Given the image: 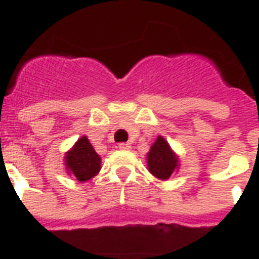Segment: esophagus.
<instances>
[{
    "instance_id": "obj_1",
    "label": "esophagus",
    "mask_w": 259,
    "mask_h": 259,
    "mask_svg": "<svg viewBox=\"0 0 259 259\" xmlns=\"http://www.w3.org/2000/svg\"><path fill=\"white\" fill-rule=\"evenodd\" d=\"M118 147H120V150H130V148H132V145H130L129 142H123V143H120Z\"/></svg>"
}]
</instances>
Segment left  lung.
Returning <instances> with one entry per match:
<instances>
[{
  "mask_svg": "<svg viewBox=\"0 0 259 259\" xmlns=\"http://www.w3.org/2000/svg\"><path fill=\"white\" fill-rule=\"evenodd\" d=\"M147 167L151 175L159 180H167L179 169V157L161 136L156 138L147 154Z\"/></svg>",
  "mask_w": 259,
  "mask_h": 259,
  "instance_id": "1",
  "label": "left lung"
}]
</instances>
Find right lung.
Segmentation results:
<instances>
[{
    "label": "right lung",
    "instance_id": "add662e5",
    "mask_svg": "<svg viewBox=\"0 0 259 259\" xmlns=\"http://www.w3.org/2000/svg\"><path fill=\"white\" fill-rule=\"evenodd\" d=\"M65 165L67 172L78 181L84 183L98 175L102 168V159L96 154L89 138L83 136L76 141L70 151L66 152Z\"/></svg>",
    "mask_w": 259,
    "mask_h": 259
}]
</instances>
